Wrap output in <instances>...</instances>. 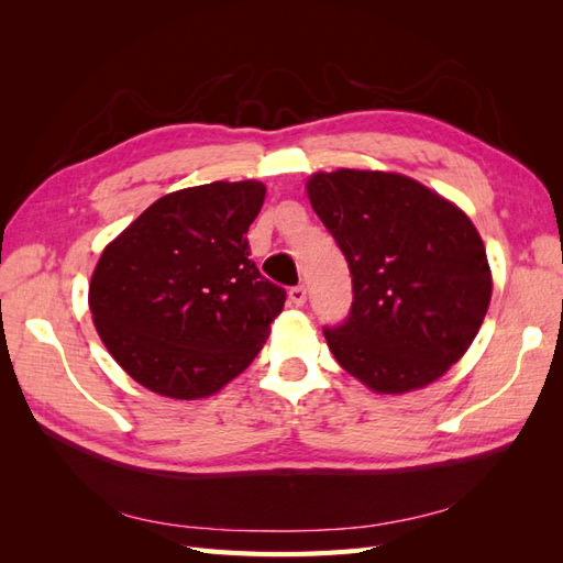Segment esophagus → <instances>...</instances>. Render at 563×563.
<instances>
[{
	"mask_svg": "<svg viewBox=\"0 0 563 563\" xmlns=\"http://www.w3.org/2000/svg\"><path fill=\"white\" fill-rule=\"evenodd\" d=\"M288 300H291L296 308L305 305V300H308V291H305V286H291V288H288Z\"/></svg>",
	"mask_w": 563,
	"mask_h": 563,
	"instance_id": "obj_1",
	"label": "esophagus"
}]
</instances>
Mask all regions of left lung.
<instances>
[{"instance_id": "left-lung-1", "label": "left lung", "mask_w": 563, "mask_h": 563, "mask_svg": "<svg viewBox=\"0 0 563 563\" xmlns=\"http://www.w3.org/2000/svg\"><path fill=\"white\" fill-rule=\"evenodd\" d=\"M308 197L352 275L347 319L323 329L335 362L383 395L444 376L490 302L472 220L418 180L385 172L314 174Z\"/></svg>"}]
</instances>
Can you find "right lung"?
Wrapping results in <instances>:
<instances>
[{
	"instance_id": "add662e5",
	"label": "right lung",
	"mask_w": 563,
	"mask_h": 563,
	"mask_svg": "<svg viewBox=\"0 0 563 563\" xmlns=\"http://www.w3.org/2000/svg\"><path fill=\"white\" fill-rule=\"evenodd\" d=\"M258 180L185 187L106 246L89 308L114 362L172 399L209 397L255 360L286 291L249 258Z\"/></svg>"
}]
</instances>
